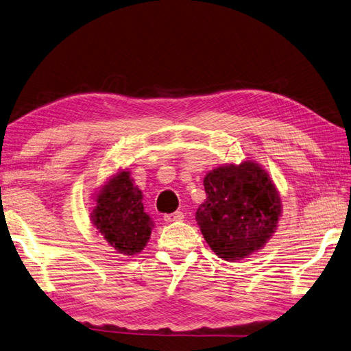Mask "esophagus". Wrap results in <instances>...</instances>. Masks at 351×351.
<instances>
[{"mask_svg":"<svg viewBox=\"0 0 351 351\" xmlns=\"http://www.w3.org/2000/svg\"><path fill=\"white\" fill-rule=\"evenodd\" d=\"M183 219V213L182 212H176V213H169V215H163V221L171 223V222H177Z\"/></svg>","mask_w":351,"mask_h":351,"instance_id":"34e87169","label":"esophagus"}]
</instances>
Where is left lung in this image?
Listing matches in <instances>:
<instances>
[{"label": "left lung", "mask_w": 351, "mask_h": 351, "mask_svg": "<svg viewBox=\"0 0 351 351\" xmlns=\"http://www.w3.org/2000/svg\"><path fill=\"white\" fill-rule=\"evenodd\" d=\"M206 201L195 219L210 249L227 261L258 252L278 230L282 201L255 160L225 163L204 177Z\"/></svg>", "instance_id": "1"}]
</instances>
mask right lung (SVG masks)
<instances>
[{"mask_svg": "<svg viewBox=\"0 0 351 351\" xmlns=\"http://www.w3.org/2000/svg\"><path fill=\"white\" fill-rule=\"evenodd\" d=\"M91 222L117 252L136 255L150 239L153 221L145 213L143 192L126 169H120L96 193Z\"/></svg>", "mask_w": 351, "mask_h": 351, "instance_id": "right-lung-1", "label": "right lung"}]
</instances>
